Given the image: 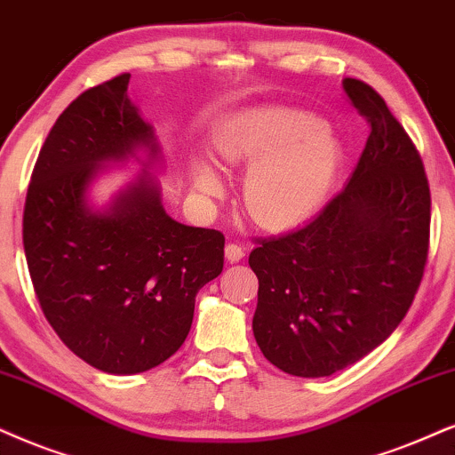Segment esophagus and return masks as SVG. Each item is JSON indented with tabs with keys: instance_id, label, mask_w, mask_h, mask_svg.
<instances>
[{
	"instance_id": "esophagus-1",
	"label": "esophagus",
	"mask_w": 455,
	"mask_h": 455,
	"mask_svg": "<svg viewBox=\"0 0 455 455\" xmlns=\"http://www.w3.org/2000/svg\"><path fill=\"white\" fill-rule=\"evenodd\" d=\"M224 254H227L228 262H239L241 258L245 256V247H241L237 243H228L227 247H224Z\"/></svg>"
}]
</instances>
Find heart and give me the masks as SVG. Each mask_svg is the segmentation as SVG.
I'll list each match as a JSON object with an SVG mask.
<instances>
[{
    "label": "heart",
    "mask_w": 455,
    "mask_h": 455,
    "mask_svg": "<svg viewBox=\"0 0 455 455\" xmlns=\"http://www.w3.org/2000/svg\"><path fill=\"white\" fill-rule=\"evenodd\" d=\"M224 164H256L245 178L247 212L260 227L285 228L313 214L330 193L340 145L313 115H258L218 145ZM199 193L218 195L220 180L208 165L195 170Z\"/></svg>",
    "instance_id": "obj_1"
}]
</instances>
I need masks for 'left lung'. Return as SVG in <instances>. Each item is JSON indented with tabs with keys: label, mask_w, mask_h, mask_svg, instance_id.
Segmentation results:
<instances>
[{
	"label": "left lung",
	"mask_w": 455,
	"mask_h": 455,
	"mask_svg": "<svg viewBox=\"0 0 455 455\" xmlns=\"http://www.w3.org/2000/svg\"><path fill=\"white\" fill-rule=\"evenodd\" d=\"M370 125L348 185L317 216L256 239L254 338L281 371L321 378L380 347L418 294L430 243V188L422 157L387 102L344 79Z\"/></svg>",
	"instance_id": "8db88e82"
}]
</instances>
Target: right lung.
Here are the masks:
<instances>
[{
	"label": "right lung",
	"mask_w": 455,
	"mask_h": 455,
	"mask_svg": "<svg viewBox=\"0 0 455 455\" xmlns=\"http://www.w3.org/2000/svg\"><path fill=\"white\" fill-rule=\"evenodd\" d=\"M130 73L79 94L52 125L33 168L22 245L52 330L107 373H140L187 340L195 296L224 267V235L165 214L151 178L92 212L85 191L102 161L145 147L153 128L128 99Z\"/></svg>",
	"instance_id": "add662e5"
}]
</instances>
